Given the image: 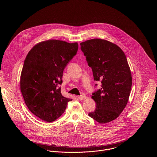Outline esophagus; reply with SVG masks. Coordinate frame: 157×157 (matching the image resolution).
Masks as SVG:
<instances>
[{
	"mask_svg": "<svg viewBox=\"0 0 157 157\" xmlns=\"http://www.w3.org/2000/svg\"><path fill=\"white\" fill-rule=\"evenodd\" d=\"M77 98L79 99H85L86 97L85 96V95H81V96H78Z\"/></svg>",
	"mask_w": 157,
	"mask_h": 157,
	"instance_id": "1",
	"label": "esophagus"
}]
</instances>
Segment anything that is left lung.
I'll use <instances>...</instances> for the list:
<instances>
[{
	"mask_svg": "<svg viewBox=\"0 0 157 157\" xmlns=\"http://www.w3.org/2000/svg\"><path fill=\"white\" fill-rule=\"evenodd\" d=\"M80 45L94 80L101 82V88L92 96L96 109L88 115L99 124L109 122L120 116L130 95L132 76L126 56L118 46L104 39H93Z\"/></svg>",
	"mask_w": 157,
	"mask_h": 157,
	"instance_id": "left-lung-1",
	"label": "left lung"
}]
</instances>
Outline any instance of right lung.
Returning a JSON list of instances; mask_svg holds the SVG:
<instances>
[{
	"instance_id": "right-lung-1",
	"label": "right lung",
	"mask_w": 157,
	"mask_h": 157,
	"mask_svg": "<svg viewBox=\"0 0 157 157\" xmlns=\"http://www.w3.org/2000/svg\"><path fill=\"white\" fill-rule=\"evenodd\" d=\"M78 49L77 42L52 39L38 43L28 53L21 75V90L29 111L40 120H57L72 101L62 96L58 85Z\"/></svg>"
}]
</instances>
